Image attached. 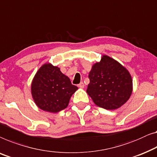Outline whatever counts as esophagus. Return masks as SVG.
Returning a JSON list of instances; mask_svg holds the SVG:
<instances>
[{
	"label": "esophagus",
	"mask_w": 157,
	"mask_h": 157,
	"mask_svg": "<svg viewBox=\"0 0 157 157\" xmlns=\"http://www.w3.org/2000/svg\"><path fill=\"white\" fill-rule=\"evenodd\" d=\"M78 87L81 88H84V83H83V82H81V83H79L78 85Z\"/></svg>",
	"instance_id": "obj_1"
}]
</instances>
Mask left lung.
I'll return each instance as SVG.
<instances>
[{"mask_svg": "<svg viewBox=\"0 0 157 157\" xmlns=\"http://www.w3.org/2000/svg\"><path fill=\"white\" fill-rule=\"evenodd\" d=\"M86 92L95 105L115 110L128 101L132 91L129 71L117 61L104 55L93 66Z\"/></svg>", "mask_w": 157, "mask_h": 157, "instance_id": "1", "label": "left lung"}]
</instances>
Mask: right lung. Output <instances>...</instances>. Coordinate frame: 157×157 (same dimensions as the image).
I'll return each instance as SVG.
<instances>
[{"label": "right lung", "mask_w": 157, "mask_h": 157, "mask_svg": "<svg viewBox=\"0 0 157 157\" xmlns=\"http://www.w3.org/2000/svg\"><path fill=\"white\" fill-rule=\"evenodd\" d=\"M78 89L59 68L45 63L40 67L32 83L35 103L40 109L57 113L69 105L70 98Z\"/></svg>", "instance_id": "obj_1"}]
</instances>
